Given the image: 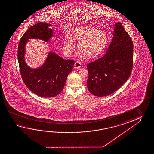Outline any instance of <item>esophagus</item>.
<instances>
[{
    "instance_id": "esophagus-1",
    "label": "esophagus",
    "mask_w": 154,
    "mask_h": 154,
    "mask_svg": "<svg viewBox=\"0 0 154 154\" xmlns=\"http://www.w3.org/2000/svg\"><path fill=\"white\" fill-rule=\"evenodd\" d=\"M81 65H82V64H81V62L77 61V62H76L75 63L74 68L75 69H79L81 68Z\"/></svg>"
}]
</instances>
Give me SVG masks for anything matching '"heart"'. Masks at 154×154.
I'll return each mask as SVG.
<instances>
[{"mask_svg": "<svg viewBox=\"0 0 154 154\" xmlns=\"http://www.w3.org/2000/svg\"><path fill=\"white\" fill-rule=\"evenodd\" d=\"M75 41L81 56L88 59H94L99 57L107 46L109 36L106 32L94 26H83L73 30L71 38L66 37L63 48L67 54H70L75 49Z\"/></svg>", "mask_w": 154, "mask_h": 154, "instance_id": "b5f03b06", "label": "heart"}]
</instances>
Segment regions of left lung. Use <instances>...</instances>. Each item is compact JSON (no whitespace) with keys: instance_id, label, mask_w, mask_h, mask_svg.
Listing matches in <instances>:
<instances>
[{"instance_id":"obj_1","label":"left lung","mask_w":154,"mask_h":154,"mask_svg":"<svg viewBox=\"0 0 154 154\" xmlns=\"http://www.w3.org/2000/svg\"><path fill=\"white\" fill-rule=\"evenodd\" d=\"M113 37L106 54L87 65V86L94 96H109L127 81L133 68V45L120 22L116 23Z\"/></svg>"}]
</instances>
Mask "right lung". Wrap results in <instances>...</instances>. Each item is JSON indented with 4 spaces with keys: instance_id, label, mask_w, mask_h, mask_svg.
I'll use <instances>...</instances> for the list:
<instances>
[{
    "instance_id": "1",
    "label": "right lung",
    "mask_w": 154,
    "mask_h": 154,
    "mask_svg": "<svg viewBox=\"0 0 154 154\" xmlns=\"http://www.w3.org/2000/svg\"><path fill=\"white\" fill-rule=\"evenodd\" d=\"M51 26L38 23L31 26L21 38L18 45V62L24 83L33 93L45 98L54 97L61 93L75 62L65 60L51 51L45 62L38 68L32 69L26 63L25 45L28 40L38 38L48 42L53 36V30L49 28Z\"/></svg>"
}]
</instances>
